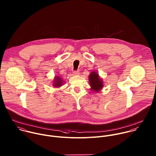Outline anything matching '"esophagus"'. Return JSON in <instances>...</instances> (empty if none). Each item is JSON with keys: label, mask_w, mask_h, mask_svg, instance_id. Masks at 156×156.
Returning a JSON list of instances; mask_svg holds the SVG:
<instances>
[{"label": "esophagus", "mask_w": 156, "mask_h": 156, "mask_svg": "<svg viewBox=\"0 0 156 156\" xmlns=\"http://www.w3.org/2000/svg\"><path fill=\"white\" fill-rule=\"evenodd\" d=\"M73 75H80V72H79L78 70H75V71H74V72H73Z\"/></svg>", "instance_id": "obj_1"}]
</instances>
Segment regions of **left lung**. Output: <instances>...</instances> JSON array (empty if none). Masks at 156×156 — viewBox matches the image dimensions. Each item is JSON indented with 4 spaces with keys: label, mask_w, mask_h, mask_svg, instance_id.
Segmentation results:
<instances>
[{
    "label": "left lung",
    "mask_w": 156,
    "mask_h": 156,
    "mask_svg": "<svg viewBox=\"0 0 156 156\" xmlns=\"http://www.w3.org/2000/svg\"><path fill=\"white\" fill-rule=\"evenodd\" d=\"M89 81L91 87L90 89L96 93L99 92L103 89L104 86L103 80L95 71L90 72L89 76Z\"/></svg>",
    "instance_id": "left-lung-1"
}]
</instances>
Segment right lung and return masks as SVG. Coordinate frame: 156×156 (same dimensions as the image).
<instances>
[{
  "instance_id": "add662e5",
  "label": "right lung",
  "mask_w": 156,
  "mask_h": 156,
  "mask_svg": "<svg viewBox=\"0 0 156 156\" xmlns=\"http://www.w3.org/2000/svg\"><path fill=\"white\" fill-rule=\"evenodd\" d=\"M63 83H64V80L61 77H59V76H55L53 80L52 85L55 88H58L62 86Z\"/></svg>"
}]
</instances>
